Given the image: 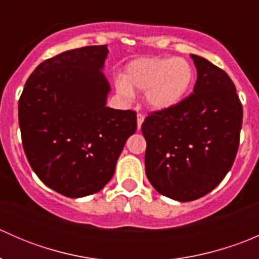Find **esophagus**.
<instances>
[{"label":"esophagus","mask_w":259,"mask_h":259,"mask_svg":"<svg viewBox=\"0 0 259 259\" xmlns=\"http://www.w3.org/2000/svg\"><path fill=\"white\" fill-rule=\"evenodd\" d=\"M143 121H144V115H142V114H138V116H137L138 129H140V127H142V124H143Z\"/></svg>","instance_id":"obj_1"}]
</instances>
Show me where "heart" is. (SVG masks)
Wrapping results in <instances>:
<instances>
[{"label": "heart", "mask_w": 259, "mask_h": 259, "mask_svg": "<svg viewBox=\"0 0 259 259\" xmlns=\"http://www.w3.org/2000/svg\"><path fill=\"white\" fill-rule=\"evenodd\" d=\"M194 69L182 57H139L125 66L115 81L120 95L132 99L134 90L145 91V104L154 111L179 105L192 89Z\"/></svg>", "instance_id": "b5f03b06"}]
</instances>
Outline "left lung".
Here are the masks:
<instances>
[{
  "instance_id": "obj_1",
  "label": "left lung",
  "mask_w": 259,
  "mask_h": 259,
  "mask_svg": "<svg viewBox=\"0 0 259 259\" xmlns=\"http://www.w3.org/2000/svg\"><path fill=\"white\" fill-rule=\"evenodd\" d=\"M190 57L198 75L190 96L142 125L146 177L156 192L178 202L204 197L231 170L243 117L231 77L204 57Z\"/></svg>"
}]
</instances>
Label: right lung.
<instances>
[{"label":"right lung","instance_id":"obj_1","mask_svg":"<svg viewBox=\"0 0 259 259\" xmlns=\"http://www.w3.org/2000/svg\"><path fill=\"white\" fill-rule=\"evenodd\" d=\"M108 46L69 50L41 62L18 101L22 145L41 182L69 198L110 182L137 114L106 106Z\"/></svg>","mask_w":259,"mask_h":259}]
</instances>
